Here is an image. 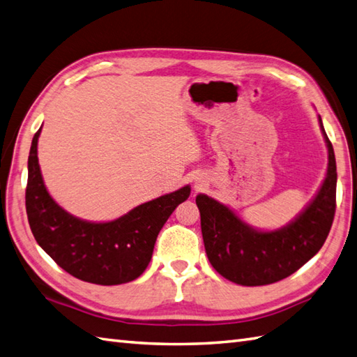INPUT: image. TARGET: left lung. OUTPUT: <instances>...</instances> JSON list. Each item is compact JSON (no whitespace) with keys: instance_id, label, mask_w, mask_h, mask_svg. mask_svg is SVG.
<instances>
[{"instance_id":"obj_1","label":"left lung","mask_w":357,"mask_h":357,"mask_svg":"<svg viewBox=\"0 0 357 357\" xmlns=\"http://www.w3.org/2000/svg\"><path fill=\"white\" fill-rule=\"evenodd\" d=\"M328 149V167L318 195L284 228L259 231L227 205L206 195L196 196L201 228L211 266L242 286H264L283 280L317 254L330 233L336 210V160L319 117Z\"/></svg>"}]
</instances>
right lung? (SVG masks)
<instances>
[{
  "instance_id": "1",
  "label": "right lung",
  "mask_w": 357,
  "mask_h": 357,
  "mask_svg": "<svg viewBox=\"0 0 357 357\" xmlns=\"http://www.w3.org/2000/svg\"><path fill=\"white\" fill-rule=\"evenodd\" d=\"M31 141L26 210L38 245L59 266L82 281L114 286L138 278L152 259L164 223L187 201L190 187L141 204L124 216L103 223L71 216L48 195L38 162V138Z\"/></svg>"
}]
</instances>
